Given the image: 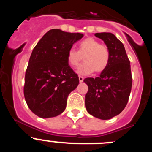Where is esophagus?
I'll use <instances>...</instances> for the list:
<instances>
[{
  "instance_id": "1",
  "label": "esophagus",
  "mask_w": 152,
  "mask_h": 152,
  "mask_svg": "<svg viewBox=\"0 0 152 152\" xmlns=\"http://www.w3.org/2000/svg\"><path fill=\"white\" fill-rule=\"evenodd\" d=\"M83 80H84V77H82V76H79V81H80V82H83Z\"/></svg>"
}]
</instances>
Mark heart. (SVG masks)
Masks as SVG:
<instances>
[{"instance_id":"heart-1","label":"heart","mask_w":152,"mask_h":152,"mask_svg":"<svg viewBox=\"0 0 152 152\" xmlns=\"http://www.w3.org/2000/svg\"><path fill=\"white\" fill-rule=\"evenodd\" d=\"M78 50L71 49L68 52L67 61L72 68L78 67L84 57V62L79 67L80 75H90L94 72L100 73L109 64L110 52L108 47L93 37L81 40L77 45Z\"/></svg>"}]
</instances>
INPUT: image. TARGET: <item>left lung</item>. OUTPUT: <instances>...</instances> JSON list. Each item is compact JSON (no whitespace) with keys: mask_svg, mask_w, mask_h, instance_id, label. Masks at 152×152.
I'll list each match as a JSON object with an SVG mask.
<instances>
[{"mask_svg":"<svg viewBox=\"0 0 152 152\" xmlns=\"http://www.w3.org/2000/svg\"><path fill=\"white\" fill-rule=\"evenodd\" d=\"M110 49L109 64L99 77H87L85 96L88 112L94 117L110 119L119 115L128 103L132 84L130 61L124 45L110 33H95Z\"/></svg>","mask_w":152,"mask_h":152,"instance_id":"left-lung-1","label":"left lung"}]
</instances>
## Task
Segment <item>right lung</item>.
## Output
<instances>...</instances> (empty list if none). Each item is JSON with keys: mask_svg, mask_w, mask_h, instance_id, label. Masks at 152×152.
Masks as SVG:
<instances>
[{"mask_svg": "<svg viewBox=\"0 0 152 152\" xmlns=\"http://www.w3.org/2000/svg\"><path fill=\"white\" fill-rule=\"evenodd\" d=\"M83 36L50 29L34 47L25 74L23 93L28 107L39 117H55L65 110L68 94L79 84L67 56Z\"/></svg>", "mask_w": 152, "mask_h": 152, "instance_id": "obj_1", "label": "right lung"}]
</instances>
